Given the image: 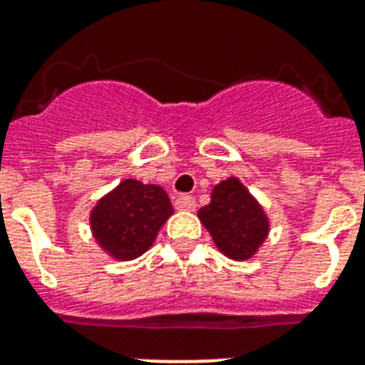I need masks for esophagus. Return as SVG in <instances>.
Wrapping results in <instances>:
<instances>
[{
  "mask_svg": "<svg viewBox=\"0 0 365 365\" xmlns=\"http://www.w3.org/2000/svg\"><path fill=\"white\" fill-rule=\"evenodd\" d=\"M195 206H197V200L191 195H180L176 199L178 210H195Z\"/></svg>",
  "mask_w": 365,
  "mask_h": 365,
  "instance_id": "1",
  "label": "esophagus"
}]
</instances>
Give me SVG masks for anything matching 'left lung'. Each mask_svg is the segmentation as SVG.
Returning <instances> with one entry per match:
<instances>
[{
    "instance_id": "8db88e82",
    "label": "left lung",
    "mask_w": 365,
    "mask_h": 365,
    "mask_svg": "<svg viewBox=\"0 0 365 365\" xmlns=\"http://www.w3.org/2000/svg\"><path fill=\"white\" fill-rule=\"evenodd\" d=\"M199 217L217 248L231 259L252 257L269 233L265 214L237 178L217 183Z\"/></svg>"
}]
</instances>
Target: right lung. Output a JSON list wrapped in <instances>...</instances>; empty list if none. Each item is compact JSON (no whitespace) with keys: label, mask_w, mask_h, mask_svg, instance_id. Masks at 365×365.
Segmentation results:
<instances>
[{"label":"right lung","mask_w":365,"mask_h":365,"mask_svg":"<svg viewBox=\"0 0 365 365\" xmlns=\"http://www.w3.org/2000/svg\"><path fill=\"white\" fill-rule=\"evenodd\" d=\"M172 212L170 199L159 185L125 180L96 205L91 229L108 254L128 261L153 244Z\"/></svg>","instance_id":"1"}]
</instances>
